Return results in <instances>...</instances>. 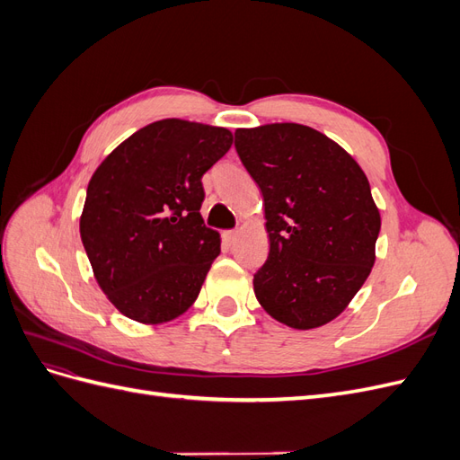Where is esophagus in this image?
<instances>
[{"label": "esophagus", "mask_w": 460, "mask_h": 460, "mask_svg": "<svg viewBox=\"0 0 460 460\" xmlns=\"http://www.w3.org/2000/svg\"><path fill=\"white\" fill-rule=\"evenodd\" d=\"M222 238H225L228 243H234L235 238H238V232H235V230H226V232H222Z\"/></svg>", "instance_id": "esophagus-1"}]
</instances>
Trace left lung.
Instances as JSON below:
<instances>
[{
    "mask_svg": "<svg viewBox=\"0 0 460 460\" xmlns=\"http://www.w3.org/2000/svg\"><path fill=\"white\" fill-rule=\"evenodd\" d=\"M235 151L262 193L270 240L253 276L261 307L296 330L328 324L374 264L380 213L357 161L296 122L235 130Z\"/></svg>",
    "mask_w": 460,
    "mask_h": 460,
    "instance_id": "8db88e82",
    "label": "left lung"
}]
</instances>
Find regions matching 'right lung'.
<instances>
[{
    "mask_svg": "<svg viewBox=\"0 0 460 460\" xmlns=\"http://www.w3.org/2000/svg\"><path fill=\"white\" fill-rule=\"evenodd\" d=\"M232 132L180 119L147 124L97 166L80 238L97 284L136 323L161 324L191 307L220 235L201 218V178Z\"/></svg>",
    "mask_w": 460,
    "mask_h": 460,
    "instance_id": "obj_1",
    "label": "right lung"
}]
</instances>
